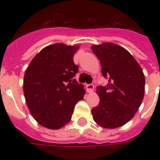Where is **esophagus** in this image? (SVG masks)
Segmentation results:
<instances>
[{
	"mask_svg": "<svg viewBox=\"0 0 160 160\" xmlns=\"http://www.w3.org/2000/svg\"><path fill=\"white\" fill-rule=\"evenodd\" d=\"M94 89H95V86H94V85H92V84H88V85H86V90H87V92H93Z\"/></svg>",
	"mask_w": 160,
	"mask_h": 160,
	"instance_id": "obj_1",
	"label": "esophagus"
}]
</instances>
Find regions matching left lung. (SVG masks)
Here are the masks:
<instances>
[{
	"label": "left lung",
	"instance_id": "1",
	"mask_svg": "<svg viewBox=\"0 0 160 160\" xmlns=\"http://www.w3.org/2000/svg\"><path fill=\"white\" fill-rule=\"evenodd\" d=\"M100 60L101 72L109 79L106 86H98L100 104L91 110L93 119L105 129L124 125L134 116L144 95V73L129 51L114 43L92 46Z\"/></svg>",
	"mask_w": 160,
	"mask_h": 160
}]
</instances>
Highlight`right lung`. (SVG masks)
Returning <instances> with one entry per match:
<instances>
[{"label":"right lung","mask_w":160,"mask_h":160,"mask_svg":"<svg viewBox=\"0 0 160 160\" xmlns=\"http://www.w3.org/2000/svg\"><path fill=\"white\" fill-rule=\"evenodd\" d=\"M79 46L56 43L42 49L24 75V95L31 115L51 129L71 119L76 103L83 100L84 86L74 79L78 72L73 57Z\"/></svg>","instance_id":"obj_1"}]
</instances>
